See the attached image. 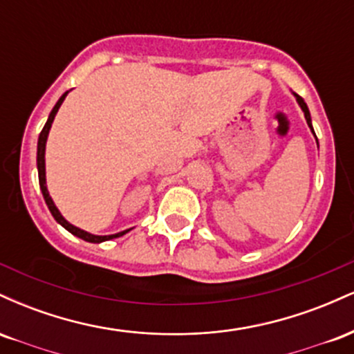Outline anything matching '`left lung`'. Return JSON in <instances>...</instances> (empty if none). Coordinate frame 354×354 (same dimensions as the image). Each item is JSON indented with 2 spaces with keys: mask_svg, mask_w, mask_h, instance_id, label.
I'll return each mask as SVG.
<instances>
[{
  "mask_svg": "<svg viewBox=\"0 0 354 354\" xmlns=\"http://www.w3.org/2000/svg\"><path fill=\"white\" fill-rule=\"evenodd\" d=\"M296 100H298L299 106H301V109L304 111V118H306V123H308V126H310L311 131H313V126H311V116H310V111H308L306 103H304V100L301 98V96H298V95H296ZM313 133H315V131H313ZM316 141H318V140H316Z\"/></svg>",
  "mask_w": 354,
  "mask_h": 354,
  "instance_id": "8db88e82",
  "label": "left lung"
}]
</instances>
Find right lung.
I'll return each mask as SVG.
<instances>
[{
    "label": "right lung",
    "instance_id": "obj_1",
    "mask_svg": "<svg viewBox=\"0 0 354 354\" xmlns=\"http://www.w3.org/2000/svg\"><path fill=\"white\" fill-rule=\"evenodd\" d=\"M68 93H64L63 96L58 100V103L55 104V108H53V111L50 113V118H48L46 124H44V128L41 129V133H39V140H38V176H39V188H41L43 191V198L44 201H46L48 208H50L53 218L56 219V221L59 223L63 228H66L68 231H70L71 234H75V236H78L81 239H84V241H89V243H101V241H108V239H113V238H120L123 236L124 233H128L129 230L123 231V233H118V234H109V236H95V234H89L86 233V231L76 228V226L70 225V223L66 221L63 216H61V213L58 211V208L55 206V203H53L50 193H48V188H46V178H44V146H46V138H48V133H50V128H51V123L53 120H55L56 113H58V109L61 106V103H63V100L66 98Z\"/></svg>",
    "mask_w": 354,
    "mask_h": 354
}]
</instances>
